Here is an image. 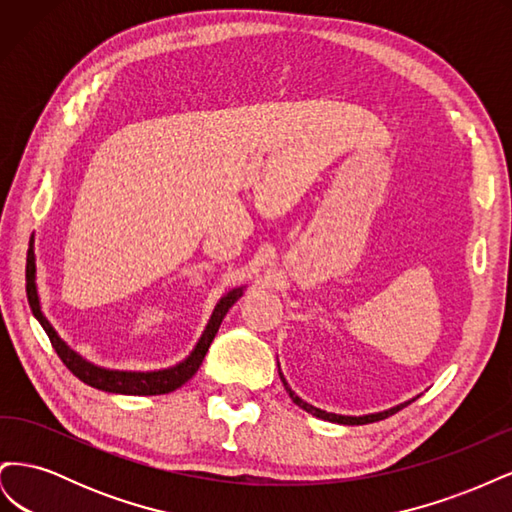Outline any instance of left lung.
Instances as JSON below:
<instances>
[{
  "label": "left lung",
  "mask_w": 512,
  "mask_h": 512,
  "mask_svg": "<svg viewBox=\"0 0 512 512\" xmlns=\"http://www.w3.org/2000/svg\"><path fill=\"white\" fill-rule=\"evenodd\" d=\"M280 378H282V382H284V389L288 391L290 399H292L294 404H297L299 408H303L305 412L314 414V416H318V418H324V421L339 423V425H365V423L382 421V418L395 414V412H397V410H401V408H406V406L410 404V401H414V399H416V397H414V399H410V401H404V404H397V406H393V408H389V410H382V412H371V414H363V416H346V414L327 412V410H320V408H316V406H312V404H307V401H303L297 393H294V391L290 389V384L286 382V378H284V374H282V369H280Z\"/></svg>",
  "instance_id": "left-lung-1"
}]
</instances>
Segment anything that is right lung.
I'll return each instance as SVG.
<instances>
[{"mask_svg":"<svg viewBox=\"0 0 512 512\" xmlns=\"http://www.w3.org/2000/svg\"><path fill=\"white\" fill-rule=\"evenodd\" d=\"M25 280H27V301L36 320L42 324V329L49 335L51 344L55 352L59 354V359L64 361V365L72 371V374L79 378L81 382L94 386L98 391L106 393H119V395H164L170 391H177L179 386L188 382L198 367L203 365L205 354L213 342L215 333H218L220 324L224 316L228 314V309L235 305L241 297L247 286H237L230 292H226L224 297L218 301V305L213 307V314L207 322V327L196 342L194 350L185 356L183 361H179L173 367H164V369H153V371H134V369H111V367H100L96 363L87 361L85 356H81L76 350H72L64 339L59 337L53 324L46 320L42 312V303H40V294H38V284H36V254L34 250H29L27 254V269H25Z\"/></svg>","mask_w":512,"mask_h":512,"instance_id":"add662e5","label":"right lung"}]
</instances>
